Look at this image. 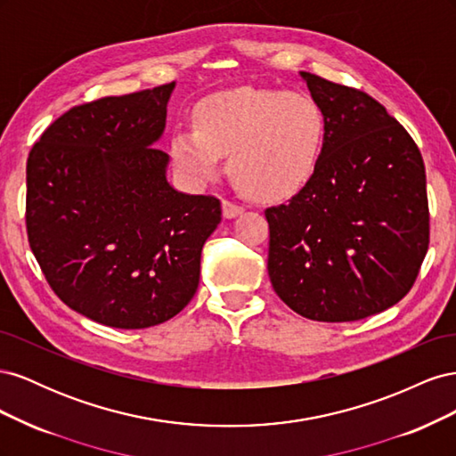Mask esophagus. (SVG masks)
I'll list each match as a JSON object with an SVG mask.
<instances>
[{"instance_id": "1", "label": "esophagus", "mask_w": 456, "mask_h": 456, "mask_svg": "<svg viewBox=\"0 0 456 456\" xmlns=\"http://www.w3.org/2000/svg\"><path fill=\"white\" fill-rule=\"evenodd\" d=\"M241 213H243V207H241V205L233 203V201H230V200H224V201H223V215H224V218L232 220V218L240 216Z\"/></svg>"}]
</instances>
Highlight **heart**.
<instances>
[{"mask_svg": "<svg viewBox=\"0 0 456 456\" xmlns=\"http://www.w3.org/2000/svg\"><path fill=\"white\" fill-rule=\"evenodd\" d=\"M196 129L171 136V158L190 183H207L228 156L240 188L262 200L293 194L320 159L327 121L305 93L238 87L207 94L194 108Z\"/></svg>", "mask_w": 456, "mask_h": 456, "instance_id": "b5f03b06", "label": "heart"}]
</instances>
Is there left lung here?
Masks as SVG:
<instances>
[{
    "label": "left lung",
    "mask_w": 456,
    "mask_h": 456,
    "mask_svg": "<svg viewBox=\"0 0 456 456\" xmlns=\"http://www.w3.org/2000/svg\"><path fill=\"white\" fill-rule=\"evenodd\" d=\"M327 131L310 181L266 209L268 275L314 322H355L397 305L430 241L426 173L409 133L369 94L300 72Z\"/></svg>",
    "instance_id": "obj_1"
}]
</instances>
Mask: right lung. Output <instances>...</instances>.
Returning a JSON list of instances; mask_svg holds the SVG:
<instances>
[{
	"instance_id": "right-lung-1",
	"label": "right lung",
	"mask_w": 456,
	"mask_h": 456,
	"mask_svg": "<svg viewBox=\"0 0 456 456\" xmlns=\"http://www.w3.org/2000/svg\"><path fill=\"white\" fill-rule=\"evenodd\" d=\"M175 81L74 106L26 165L32 253L68 308L116 329L171 320L198 291L201 249L220 201L167 181L154 148Z\"/></svg>"
}]
</instances>
